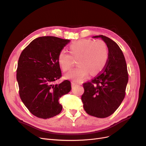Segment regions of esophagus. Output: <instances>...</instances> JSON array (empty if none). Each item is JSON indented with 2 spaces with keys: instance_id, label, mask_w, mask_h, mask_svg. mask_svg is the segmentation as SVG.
Listing matches in <instances>:
<instances>
[{
  "instance_id": "obj_1",
  "label": "esophagus",
  "mask_w": 146,
  "mask_h": 146,
  "mask_svg": "<svg viewBox=\"0 0 146 146\" xmlns=\"http://www.w3.org/2000/svg\"><path fill=\"white\" fill-rule=\"evenodd\" d=\"M78 85H79V83H76V82H72V88L75 87L76 86H77Z\"/></svg>"
}]
</instances>
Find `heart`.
<instances>
[{
	"instance_id": "obj_1",
	"label": "heart",
	"mask_w": 146,
	"mask_h": 146,
	"mask_svg": "<svg viewBox=\"0 0 146 146\" xmlns=\"http://www.w3.org/2000/svg\"><path fill=\"white\" fill-rule=\"evenodd\" d=\"M70 54L61 50L58 55V62L64 72L70 70L73 58L77 59L78 66L66 74V78L80 82L91 72L96 74L102 71L108 58V49L102 40H81L69 46Z\"/></svg>"
}]
</instances>
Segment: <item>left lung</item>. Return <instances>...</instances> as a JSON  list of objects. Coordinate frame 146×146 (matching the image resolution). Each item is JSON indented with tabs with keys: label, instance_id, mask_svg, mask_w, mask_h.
Returning <instances> with one entry per match:
<instances>
[{
	"label": "left lung",
	"instance_id": "1",
	"mask_svg": "<svg viewBox=\"0 0 146 146\" xmlns=\"http://www.w3.org/2000/svg\"><path fill=\"white\" fill-rule=\"evenodd\" d=\"M101 38L108 48V58L105 67L90 82L83 83L82 96L83 108L90 115L106 118L115 111L125 95L128 81L124 56L118 45L104 35Z\"/></svg>",
	"mask_w": 146,
	"mask_h": 146
}]
</instances>
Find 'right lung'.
<instances>
[{
  "mask_svg": "<svg viewBox=\"0 0 146 146\" xmlns=\"http://www.w3.org/2000/svg\"><path fill=\"white\" fill-rule=\"evenodd\" d=\"M70 41L51 36L38 37L21 54L17 70L19 96L38 118L47 119L59 114L63 106L58 99L71 90L67 80L53 84L62 75L58 55Z\"/></svg>",
  "mask_w": 146,
  "mask_h": 146,
  "instance_id": "right-lung-1",
  "label": "right lung"
}]
</instances>
